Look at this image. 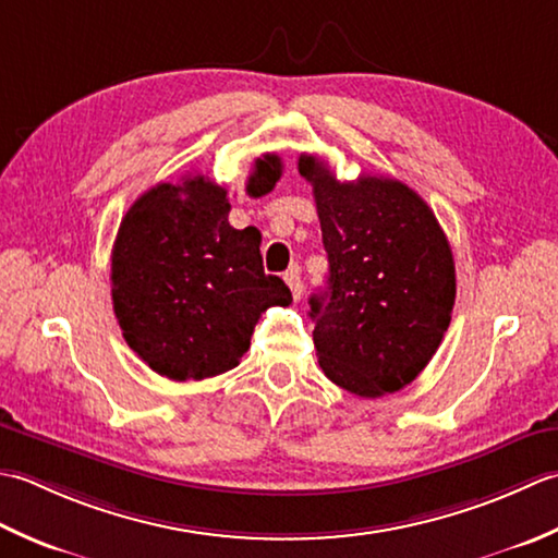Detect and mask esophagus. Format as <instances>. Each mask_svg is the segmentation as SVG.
Returning <instances> with one entry per match:
<instances>
[{
  "mask_svg": "<svg viewBox=\"0 0 558 558\" xmlns=\"http://www.w3.org/2000/svg\"><path fill=\"white\" fill-rule=\"evenodd\" d=\"M283 281L289 283V289H291V293H293V299L299 301L301 295H303V281H301V275H299V269H289L287 275H283Z\"/></svg>",
  "mask_w": 558,
  "mask_h": 558,
  "instance_id": "34e87169",
  "label": "esophagus"
}]
</instances>
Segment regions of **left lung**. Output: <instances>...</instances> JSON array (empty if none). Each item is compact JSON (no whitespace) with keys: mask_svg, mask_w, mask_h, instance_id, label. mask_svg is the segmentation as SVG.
Returning <instances> with one entry per match:
<instances>
[{"mask_svg":"<svg viewBox=\"0 0 558 558\" xmlns=\"http://www.w3.org/2000/svg\"><path fill=\"white\" fill-rule=\"evenodd\" d=\"M313 185L329 287L311 299L325 375L359 397L402 390L434 359L454 305V259L428 204L400 180L339 183L315 156Z\"/></svg>","mask_w":558,"mask_h":558,"instance_id":"left-lung-1","label":"left lung"}]
</instances>
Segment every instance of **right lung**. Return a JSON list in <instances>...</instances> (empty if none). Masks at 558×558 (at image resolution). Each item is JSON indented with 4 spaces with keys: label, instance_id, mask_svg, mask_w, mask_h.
<instances>
[{
    "label": "right lung",
    "instance_id": "add662e5",
    "mask_svg": "<svg viewBox=\"0 0 558 558\" xmlns=\"http://www.w3.org/2000/svg\"><path fill=\"white\" fill-rule=\"evenodd\" d=\"M281 178V158H257L247 195L263 197ZM221 185L185 175L158 183L124 214L112 245V308L124 342L170 380H204L238 366L269 305L291 291L265 275L255 226L229 223Z\"/></svg>",
    "mask_w": 558,
    "mask_h": 558
}]
</instances>
